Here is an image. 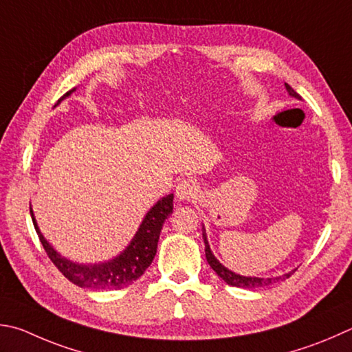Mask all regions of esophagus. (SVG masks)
<instances>
[{"instance_id":"1","label":"esophagus","mask_w":352,"mask_h":352,"mask_svg":"<svg viewBox=\"0 0 352 352\" xmlns=\"http://www.w3.org/2000/svg\"><path fill=\"white\" fill-rule=\"evenodd\" d=\"M175 194L180 201H190L198 194V183L194 178H184L177 184Z\"/></svg>"}]
</instances>
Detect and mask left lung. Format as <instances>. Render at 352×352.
I'll use <instances>...</instances> for the list:
<instances>
[{
  "instance_id": "left-lung-1",
  "label": "left lung",
  "mask_w": 352,
  "mask_h": 352,
  "mask_svg": "<svg viewBox=\"0 0 352 352\" xmlns=\"http://www.w3.org/2000/svg\"><path fill=\"white\" fill-rule=\"evenodd\" d=\"M286 86V91L289 92L291 97L297 98V100H302V97L294 91V89L287 85V82H285ZM203 240H204V252H206V260L209 266L212 267V270L219 274V277L225 280V282L228 285L231 286H235V287H246V289H254V287H263V286H270L272 283L278 282V280H285V278H289L291 274L294 272H287L285 274V276H280V277H274V278H258V277H243L240 276V274H235L232 271H229L228 267L223 266L219 260H217L214 257L212 251H210L209 248V243H208V239H206V232H204V228H203Z\"/></svg>"
}]
</instances>
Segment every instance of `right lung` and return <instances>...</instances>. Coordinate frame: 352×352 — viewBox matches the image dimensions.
Here are the masks:
<instances>
[{"label":"right lung","instance_id":"right-lung-1","mask_svg":"<svg viewBox=\"0 0 352 352\" xmlns=\"http://www.w3.org/2000/svg\"><path fill=\"white\" fill-rule=\"evenodd\" d=\"M74 91L75 89L63 95L58 100V103L61 100L69 97ZM172 209H174V194H169L163 197L162 200H158L149 209V212L146 214L135 237L131 241V245L118 257L98 265H78L61 257L49 245L47 240L43 237V234L40 232L35 221L34 212H32V208L30 215L44 251H46L50 261L58 267V271L69 282H72L80 287H87V289H121V287L129 286L137 278L142 277L144 271L152 263V260H154L157 254V245L163 223L172 214Z\"/></svg>","mask_w":352,"mask_h":352}]
</instances>
